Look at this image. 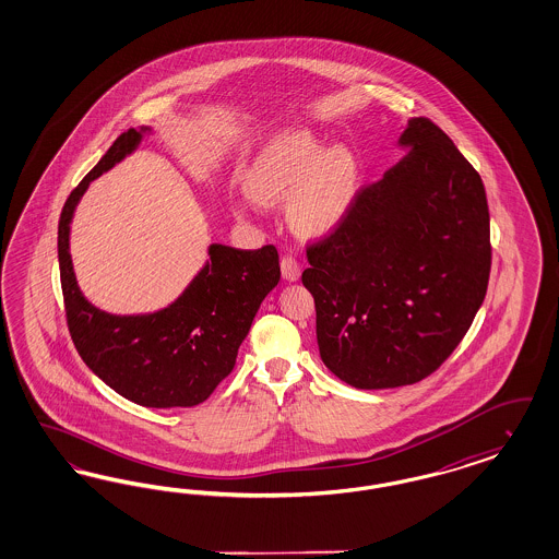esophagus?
Here are the masks:
<instances>
[{
	"instance_id": "esophagus-1",
	"label": "esophagus",
	"mask_w": 559,
	"mask_h": 559,
	"mask_svg": "<svg viewBox=\"0 0 559 559\" xmlns=\"http://www.w3.org/2000/svg\"><path fill=\"white\" fill-rule=\"evenodd\" d=\"M281 272H283V278L289 281V283L299 281V276H301V269H299L297 260L290 258V255H285V258L281 260Z\"/></svg>"
}]
</instances>
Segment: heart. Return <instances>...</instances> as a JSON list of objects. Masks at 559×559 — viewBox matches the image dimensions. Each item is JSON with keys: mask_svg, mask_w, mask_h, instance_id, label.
<instances>
[{"mask_svg": "<svg viewBox=\"0 0 559 559\" xmlns=\"http://www.w3.org/2000/svg\"><path fill=\"white\" fill-rule=\"evenodd\" d=\"M359 188V163L347 146L324 151L320 138L295 132L274 140L246 177V192L262 206L287 199V218L297 233H330L347 214Z\"/></svg>", "mask_w": 559, "mask_h": 559, "instance_id": "b5f03b06", "label": "heart"}]
</instances>
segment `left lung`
<instances>
[{
	"instance_id": "1",
	"label": "left lung",
	"mask_w": 559,
	"mask_h": 559,
	"mask_svg": "<svg viewBox=\"0 0 559 559\" xmlns=\"http://www.w3.org/2000/svg\"><path fill=\"white\" fill-rule=\"evenodd\" d=\"M405 156L357 193L338 229L308 250L324 366L361 390L415 384L459 347L481 308L489 211L481 177L427 117Z\"/></svg>"
}]
</instances>
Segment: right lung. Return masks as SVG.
<instances>
[{
  "label": "right lung",
  "mask_w": 559,
  "mask_h": 559,
  "mask_svg": "<svg viewBox=\"0 0 559 559\" xmlns=\"http://www.w3.org/2000/svg\"><path fill=\"white\" fill-rule=\"evenodd\" d=\"M151 132L142 126L119 135L66 200L58 229L66 318L82 361L117 394L151 408L195 406L231 373L260 304L281 281L278 251L211 243L202 270L167 308L116 316L93 306L78 287L70 255L74 211L91 181L134 153Z\"/></svg>",
  "instance_id": "obj_1"
}]
</instances>
